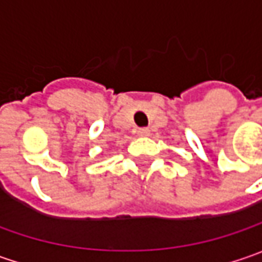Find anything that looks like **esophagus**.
<instances>
[{
    "label": "esophagus",
    "instance_id": "esophagus-1",
    "mask_svg": "<svg viewBox=\"0 0 262 262\" xmlns=\"http://www.w3.org/2000/svg\"><path fill=\"white\" fill-rule=\"evenodd\" d=\"M137 134H138L140 137H147L148 134H150V131H148L147 128H140V129L137 131Z\"/></svg>",
    "mask_w": 262,
    "mask_h": 262
}]
</instances>
